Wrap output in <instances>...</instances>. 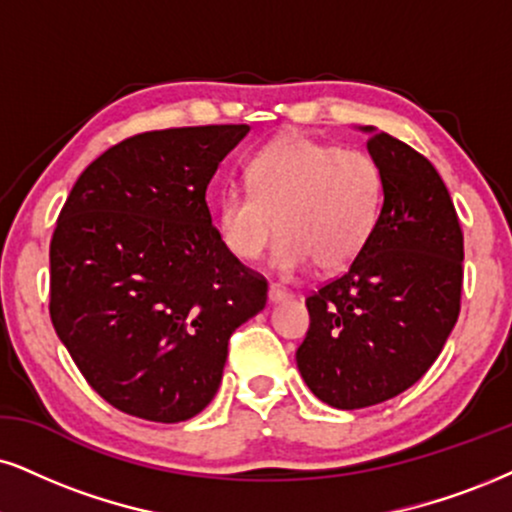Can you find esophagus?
<instances>
[{"label":"esophagus","mask_w":512,"mask_h":512,"mask_svg":"<svg viewBox=\"0 0 512 512\" xmlns=\"http://www.w3.org/2000/svg\"><path fill=\"white\" fill-rule=\"evenodd\" d=\"M268 299L273 301V304H280V301L292 299V294H289L287 289H282V287H277V285H270L268 287Z\"/></svg>","instance_id":"esophagus-1"}]
</instances>
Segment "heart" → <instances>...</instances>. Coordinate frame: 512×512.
Returning <instances> with one entry per match:
<instances>
[{"label":"heart","instance_id":"1","mask_svg":"<svg viewBox=\"0 0 512 512\" xmlns=\"http://www.w3.org/2000/svg\"><path fill=\"white\" fill-rule=\"evenodd\" d=\"M244 189L218 199L220 242L239 261H258L280 232L273 266L296 273L315 261L339 270L370 242L384 201L380 163L306 135L270 142L246 163Z\"/></svg>","mask_w":512,"mask_h":512}]
</instances>
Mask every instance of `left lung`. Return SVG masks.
I'll list each match as a JSON object with an SVG mask.
<instances>
[{
	"label": "left lung",
	"mask_w": 512,
	"mask_h": 512,
	"mask_svg": "<svg viewBox=\"0 0 512 512\" xmlns=\"http://www.w3.org/2000/svg\"><path fill=\"white\" fill-rule=\"evenodd\" d=\"M368 132L384 175L375 232L342 275L306 299L296 349L308 389L332 408L394 399L432 368L460 313L463 230L437 168L387 132Z\"/></svg>",
	"instance_id": "1"
}]
</instances>
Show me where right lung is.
<instances>
[{
  "label": "right lung",
  "mask_w": 512,
  "mask_h": 512,
  "mask_svg": "<svg viewBox=\"0 0 512 512\" xmlns=\"http://www.w3.org/2000/svg\"><path fill=\"white\" fill-rule=\"evenodd\" d=\"M249 125L151 130L82 170L49 244V315L87 384L151 422L201 413L266 277L220 242L206 187Z\"/></svg>",
  "instance_id": "obj_1"
}]
</instances>
